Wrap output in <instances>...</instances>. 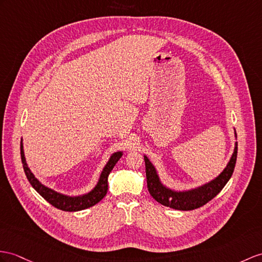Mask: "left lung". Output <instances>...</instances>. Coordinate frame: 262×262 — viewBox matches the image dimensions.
<instances>
[{
	"mask_svg": "<svg viewBox=\"0 0 262 262\" xmlns=\"http://www.w3.org/2000/svg\"><path fill=\"white\" fill-rule=\"evenodd\" d=\"M235 137H237V133H235ZM237 153L238 143L235 142L234 151L230 161H229L226 169L221 172L219 177H216L214 180L205 184V186L194 190L184 191V192H176V191H172L162 186L155 167H153L149 159L144 157L146 184H148L149 192L153 199L157 200L159 203L176 210L189 211V210H194L205 206L206 203L212 200L220 192L231 178L235 161H237Z\"/></svg>",
	"mask_w": 262,
	"mask_h": 262,
	"instance_id": "obj_1",
	"label": "left lung"
}]
</instances>
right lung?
<instances>
[{
	"mask_svg": "<svg viewBox=\"0 0 262 262\" xmlns=\"http://www.w3.org/2000/svg\"><path fill=\"white\" fill-rule=\"evenodd\" d=\"M121 157H122V152L113 153L109 162L106 163L103 171H102L98 184L95 186V188L91 191V192L81 196L72 198V196H67L61 193H57L52 189L44 187L43 184L36 179V178L33 176V173L31 172V170L29 169L27 162H25L23 144L21 142V160L23 163L25 176H27L31 186L33 187L37 192H39L44 199H46L49 203H51L53 207L63 210V211H69V212L80 211V210L88 209L94 205H97L98 202H100L102 199H103L107 192V177H109L110 172L112 171L113 167L116 165V163L119 161V159Z\"/></svg>",
	"mask_w": 262,
	"mask_h": 262,
	"instance_id": "1",
	"label": "right lung"
}]
</instances>
